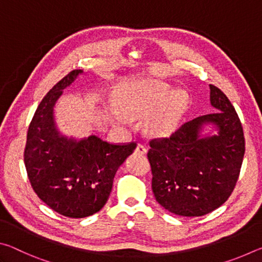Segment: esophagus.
I'll return each instance as SVG.
<instances>
[{
  "label": "esophagus",
  "mask_w": 262,
  "mask_h": 262,
  "mask_svg": "<svg viewBox=\"0 0 262 262\" xmlns=\"http://www.w3.org/2000/svg\"><path fill=\"white\" fill-rule=\"evenodd\" d=\"M135 151H136L137 154H140V155H144L145 152H147V147H145L144 144L140 143V144H137Z\"/></svg>",
  "instance_id": "34e87169"
}]
</instances>
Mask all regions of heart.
Segmentation results:
<instances>
[{"mask_svg": "<svg viewBox=\"0 0 262 262\" xmlns=\"http://www.w3.org/2000/svg\"><path fill=\"white\" fill-rule=\"evenodd\" d=\"M188 98L181 91L174 92L168 84L157 79H139L121 86L118 105L130 118H150L154 134L167 135L178 125Z\"/></svg>", "mask_w": 262, "mask_h": 262, "instance_id": "1", "label": "heart"}]
</instances>
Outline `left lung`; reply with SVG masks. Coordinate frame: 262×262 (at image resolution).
<instances>
[{
    "label": "left lung",
    "mask_w": 262,
    "mask_h": 262,
    "mask_svg": "<svg viewBox=\"0 0 262 262\" xmlns=\"http://www.w3.org/2000/svg\"><path fill=\"white\" fill-rule=\"evenodd\" d=\"M210 103L219 112L181 125L168 137L149 141L151 187L156 201L179 216L209 214L228 200L238 180L245 154L243 126L231 101L210 84ZM219 134L201 139L203 124Z\"/></svg>",
    "instance_id": "left-lung-1"
}]
</instances>
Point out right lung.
<instances>
[{
  "instance_id": "obj_1",
  "label": "right lung",
  "mask_w": 262,
  "mask_h": 262,
  "mask_svg": "<svg viewBox=\"0 0 262 262\" xmlns=\"http://www.w3.org/2000/svg\"><path fill=\"white\" fill-rule=\"evenodd\" d=\"M83 72L75 69L43 97L26 137L24 163L29 180L42 202L59 214L83 219L107 202L119 166L136 143H108L95 135L75 141L61 136L54 125L53 107Z\"/></svg>"
}]
</instances>
